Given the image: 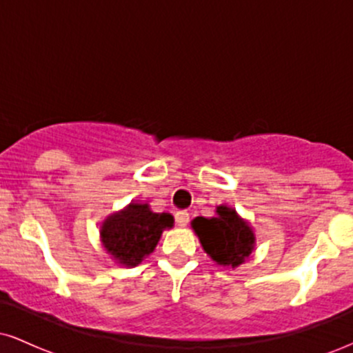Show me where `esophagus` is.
Returning a JSON list of instances; mask_svg holds the SVG:
<instances>
[{"mask_svg":"<svg viewBox=\"0 0 353 353\" xmlns=\"http://www.w3.org/2000/svg\"><path fill=\"white\" fill-rule=\"evenodd\" d=\"M176 222L179 228H185L189 222V212H185V210H177L176 212Z\"/></svg>","mask_w":353,"mask_h":353,"instance_id":"obj_1","label":"esophagus"}]
</instances>
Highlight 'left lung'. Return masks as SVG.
Listing matches in <instances>:
<instances>
[{
  "label": "left lung",
  "mask_w": 353,
  "mask_h": 353,
  "mask_svg": "<svg viewBox=\"0 0 353 353\" xmlns=\"http://www.w3.org/2000/svg\"><path fill=\"white\" fill-rule=\"evenodd\" d=\"M204 252L217 265H242L252 254L255 234L249 222L237 214V210L222 204L216 208V217H196L190 222Z\"/></svg>",
  "instance_id": "obj_1"
}]
</instances>
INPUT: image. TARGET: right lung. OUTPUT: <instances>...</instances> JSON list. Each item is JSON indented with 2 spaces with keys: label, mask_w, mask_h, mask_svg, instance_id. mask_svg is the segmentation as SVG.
Instances as JSON below:
<instances>
[{
  "label": "right lung",
  "mask_w": 353,
  "mask_h": 353,
  "mask_svg": "<svg viewBox=\"0 0 353 353\" xmlns=\"http://www.w3.org/2000/svg\"><path fill=\"white\" fill-rule=\"evenodd\" d=\"M174 225L168 212H152L148 202H131L103 221L101 244L116 264L136 267L154 252L165 229Z\"/></svg>",
  "instance_id": "1"
}]
</instances>
